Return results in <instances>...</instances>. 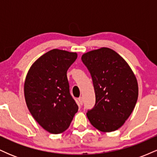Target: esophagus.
<instances>
[{
  "mask_svg": "<svg viewBox=\"0 0 157 157\" xmlns=\"http://www.w3.org/2000/svg\"><path fill=\"white\" fill-rule=\"evenodd\" d=\"M78 101H79V103H80V105H82V103H83V99H82V97H79Z\"/></svg>",
  "mask_w": 157,
  "mask_h": 157,
  "instance_id": "esophagus-1",
  "label": "esophagus"
}]
</instances>
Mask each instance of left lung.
<instances>
[{
  "label": "left lung",
  "instance_id": "8db88e82",
  "mask_svg": "<svg viewBox=\"0 0 157 157\" xmlns=\"http://www.w3.org/2000/svg\"><path fill=\"white\" fill-rule=\"evenodd\" d=\"M91 75L96 102L86 113L94 127L102 132L120 128L132 113L138 83L129 65L116 52L102 47L82 55Z\"/></svg>",
  "mask_w": 157,
  "mask_h": 157
}]
</instances>
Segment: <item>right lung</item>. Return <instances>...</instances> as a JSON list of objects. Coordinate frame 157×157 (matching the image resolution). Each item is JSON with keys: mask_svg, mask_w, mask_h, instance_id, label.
<instances>
[{"mask_svg": "<svg viewBox=\"0 0 157 157\" xmlns=\"http://www.w3.org/2000/svg\"><path fill=\"white\" fill-rule=\"evenodd\" d=\"M77 54L55 48L32 65L24 82L29 111L43 128L57 134L69 127L78 106L69 92L67 71Z\"/></svg>", "mask_w": 157, "mask_h": 157, "instance_id": "1", "label": "right lung"}]
</instances>
